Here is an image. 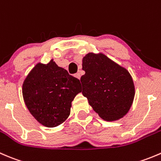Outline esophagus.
I'll use <instances>...</instances> for the list:
<instances>
[{
	"instance_id": "esophagus-1",
	"label": "esophagus",
	"mask_w": 161,
	"mask_h": 161,
	"mask_svg": "<svg viewBox=\"0 0 161 161\" xmlns=\"http://www.w3.org/2000/svg\"><path fill=\"white\" fill-rule=\"evenodd\" d=\"M80 72H78V73H77V74H75V75H74V77H77V78H78L79 80H80Z\"/></svg>"
}]
</instances>
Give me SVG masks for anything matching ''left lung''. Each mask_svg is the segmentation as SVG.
Masks as SVG:
<instances>
[{
    "label": "left lung",
    "mask_w": 161,
    "mask_h": 161,
    "mask_svg": "<svg viewBox=\"0 0 161 161\" xmlns=\"http://www.w3.org/2000/svg\"><path fill=\"white\" fill-rule=\"evenodd\" d=\"M82 94L101 118L118 120L128 113L135 96L131 75L103 54L88 53L83 58Z\"/></svg>",
    "instance_id": "8db88e82"
}]
</instances>
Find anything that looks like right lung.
<instances>
[{"label":"right lung","mask_w":161,"mask_h":161,"mask_svg":"<svg viewBox=\"0 0 161 161\" xmlns=\"http://www.w3.org/2000/svg\"><path fill=\"white\" fill-rule=\"evenodd\" d=\"M80 80L53 60L38 63L23 84V95L30 114L41 125L53 128L70 114L71 103L80 92Z\"/></svg>","instance_id":"1"}]
</instances>
